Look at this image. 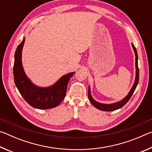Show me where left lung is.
I'll use <instances>...</instances> for the list:
<instances>
[{
    "mask_svg": "<svg viewBox=\"0 0 152 152\" xmlns=\"http://www.w3.org/2000/svg\"><path fill=\"white\" fill-rule=\"evenodd\" d=\"M132 48L134 50L135 52V81L134 83H133V85L132 86V88L129 92V93L127 94V96H126L125 98H123L122 100L118 101V102H113V103H110V104H105V103H101V102H99L92 98V95H91V86L90 85L88 86V99L90 102H91V104L93 105L94 107H96V109L101 110H103V111H113V110H117L121 108L122 107L124 106V105L127 103V102L129 101V100L130 99V98L132 97V94L134 92L136 88V87L137 86L138 82H139V68H138V56H137V50H136V48L133 45V43H132Z\"/></svg>",
    "mask_w": 152,
    "mask_h": 152,
    "instance_id": "1",
    "label": "left lung"
}]
</instances>
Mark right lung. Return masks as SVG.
<instances>
[{
  "label": "right lung",
  "instance_id": "add662e5",
  "mask_svg": "<svg viewBox=\"0 0 152 152\" xmlns=\"http://www.w3.org/2000/svg\"><path fill=\"white\" fill-rule=\"evenodd\" d=\"M25 37L18 45L15 53L14 81L20 94L27 103L38 109H48L57 107L66 96L67 86L75 72L65 74L50 86H37L28 78L22 64V51Z\"/></svg>",
  "mask_w": 152,
  "mask_h": 152
}]
</instances>
